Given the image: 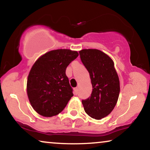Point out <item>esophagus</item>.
Segmentation results:
<instances>
[{
  "label": "esophagus",
  "mask_w": 150,
  "mask_h": 150,
  "mask_svg": "<svg viewBox=\"0 0 150 150\" xmlns=\"http://www.w3.org/2000/svg\"><path fill=\"white\" fill-rule=\"evenodd\" d=\"M78 93H79V89L77 87H76L74 89V95H77Z\"/></svg>",
  "instance_id": "obj_1"
}]
</instances>
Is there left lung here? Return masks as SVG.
Masks as SVG:
<instances>
[{"label":"left lung","instance_id":"8db88e82","mask_svg":"<svg viewBox=\"0 0 150 150\" xmlns=\"http://www.w3.org/2000/svg\"><path fill=\"white\" fill-rule=\"evenodd\" d=\"M79 54L89 71L93 87L91 96L82 100V104L88 115L101 120L113 110L120 95V80L114 62L109 56L97 49H83Z\"/></svg>","mask_w":150,"mask_h":150}]
</instances>
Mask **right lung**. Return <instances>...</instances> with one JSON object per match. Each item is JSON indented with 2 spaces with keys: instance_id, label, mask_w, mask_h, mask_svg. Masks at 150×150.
<instances>
[{
  "instance_id": "right-lung-1",
  "label": "right lung",
  "mask_w": 150,
  "mask_h": 150,
  "mask_svg": "<svg viewBox=\"0 0 150 150\" xmlns=\"http://www.w3.org/2000/svg\"><path fill=\"white\" fill-rule=\"evenodd\" d=\"M78 56L77 51L69 49L51 50L32 66L26 91L32 107L40 115L50 117L60 113L74 96L65 70Z\"/></svg>"
}]
</instances>
